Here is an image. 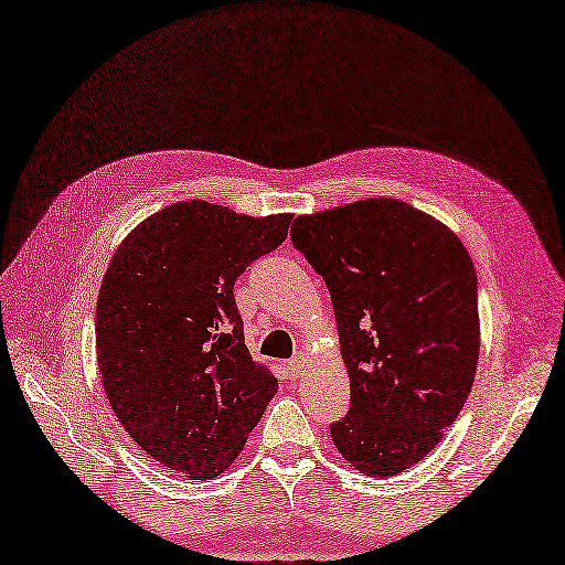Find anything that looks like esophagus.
<instances>
[{
	"label": "esophagus",
	"instance_id": "obj_1",
	"mask_svg": "<svg viewBox=\"0 0 565 565\" xmlns=\"http://www.w3.org/2000/svg\"><path fill=\"white\" fill-rule=\"evenodd\" d=\"M286 371H289L291 379H301L303 371H306V356L303 354L291 356L289 364H286Z\"/></svg>",
	"mask_w": 565,
	"mask_h": 565
}]
</instances>
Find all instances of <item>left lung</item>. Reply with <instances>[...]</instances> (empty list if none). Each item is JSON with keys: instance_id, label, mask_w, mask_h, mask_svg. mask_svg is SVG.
<instances>
[{"instance_id": "obj_1", "label": "left lung", "mask_w": 565, "mask_h": 565, "mask_svg": "<svg viewBox=\"0 0 565 565\" xmlns=\"http://www.w3.org/2000/svg\"><path fill=\"white\" fill-rule=\"evenodd\" d=\"M291 243L332 298L352 401L330 425L356 471L395 476L444 437L471 393L481 326L473 262L398 199L298 215Z\"/></svg>"}]
</instances>
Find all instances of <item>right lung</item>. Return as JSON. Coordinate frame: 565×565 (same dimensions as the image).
I'll return each instance as SVG.
<instances>
[{"label": "right lung", "instance_id": "add662e5", "mask_svg": "<svg viewBox=\"0 0 565 565\" xmlns=\"http://www.w3.org/2000/svg\"><path fill=\"white\" fill-rule=\"evenodd\" d=\"M291 218L174 203L142 221L104 274L97 359L106 398L138 447L172 473L221 476L279 388L252 362L233 286L284 243Z\"/></svg>", "mask_w": 565, "mask_h": 565}]
</instances>
